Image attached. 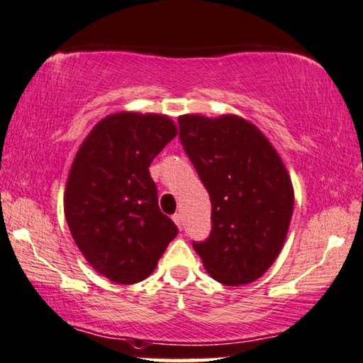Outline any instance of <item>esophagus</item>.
<instances>
[{
  "label": "esophagus",
  "mask_w": 363,
  "mask_h": 363,
  "mask_svg": "<svg viewBox=\"0 0 363 363\" xmlns=\"http://www.w3.org/2000/svg\"><path fill=\"white\" fill-rule=\"evenodd\" d=\"M172 220H174L177 227H179V230H182V216H181V213H174V216H172Z\"/></svg>",
  "instance_id": "1"
}]
</instances>
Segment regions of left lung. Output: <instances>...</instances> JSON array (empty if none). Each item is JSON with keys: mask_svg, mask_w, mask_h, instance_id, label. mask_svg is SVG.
I'll return each instance as SVG.
<instances>
[{"mask_svg": "<svg viewBox=\"0 0 363 363\" xmlns=\"http://www.w3.org/2000/svg\"><path fill=\"white\" fill-rule=\"evenodd\" d=\"M179 138L212 202V232L194 242L216 281L242 286L274 263L289 230L294 191L268 138L237 115L179 116Z\"/></svg>", "mask_w": 363, "mask_h": 363, "instance_id": "left-lung-1", "label": "left lung"}]
</instances>
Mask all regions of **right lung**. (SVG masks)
Masks as SVG:
<instances>
[{
	"label": "right lung",
	"instance_id": "right-lung-1",
	"mask_svg": "<svg viewBox=\"0 0 363 363\" xmlns=\"http://www.w3.org/2000/svg\"><path fill=\"white\" fill-rule=\"evenodd\" d=\"M176 135L167 115L120 111L100 120L74 157L65 220L90 267L113 283L146 279L177 235L147 169Z\"/></svg>",
	"mask_w": 363,
	"mask_h": 363
}]
</instances>
